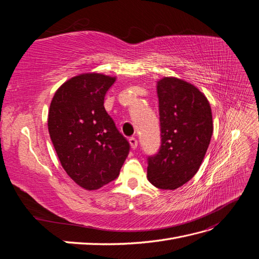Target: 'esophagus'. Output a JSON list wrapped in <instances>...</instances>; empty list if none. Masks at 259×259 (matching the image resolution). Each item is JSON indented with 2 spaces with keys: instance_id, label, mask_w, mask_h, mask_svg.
Segmentation results:
<instances>
[{
  "instance_id": "obj_1",
  "label": "esophagus",
  "mask_w": 259,
  "mask_h": 259,
  "mask_svg": "<svg viewBox=\"0 0 259 259\" xmlns=\"http://www.w3.org/2000/svg\"><path fill=\"white\" fill-rule=\"evenodd\" d=\"M128 142H130V145H131V148H132V149H136V148H137L138 143H137V139H136L135 137H131V138L128 139Z\"/></svg>"
}]
</instances>
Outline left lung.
<instances>
[{"mask_svg":"<svg viewBox=\"0 0 259 259\" xmlns=\"http://www.w3.org/2000/svg\"><path fill=\"white\" fill-rule=\"evenodd\" d=\"M156 91L161 147L148 156L147 177L156 188L174 190L200 168L213 134V117L207 98L190 83L163 77Z\"/></svg>","mask_w":259,"mask_h":259,"instance_id":"obj_1","label":"left lung"}]
</instances>
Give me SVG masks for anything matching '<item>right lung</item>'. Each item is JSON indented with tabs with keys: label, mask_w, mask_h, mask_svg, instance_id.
<instances>
[{
	"label": "right lung",
	"mask_w": 259,
	"mask_h": 259,
	"mask_svg": "<svg viewBox=\"0 0 259 259\" xmlns=\"http://www.w3.org/2000/svg\"><path fill=\"white\" fill-rule=\"evenodd\" d=\"M115 77L83 73L55 93L49 111V132L61 166L74 183L96 190L114 180L130 152L104 107Z\"/></svg>",
	"instance_id": "add662e5"
}]
</instances>
